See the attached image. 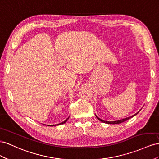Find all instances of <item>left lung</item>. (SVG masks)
Instances as JSON below:
<instances>
[{
	"label": "left lung",
	"instance_id": "1",
	"mask_svg": "<svg viewBox=\"0 0 159 159\" xmlns=\"http://www.w3.org/2000/svg\"><path fill=\"white\" fill-rule=\"evenodd\" d=\"M139 112L136 113L135 115H133L132 116H130V117H128V118H126V119H121V120H116V121H105V120H102V119H99V118H98L97 115H96V116H97L98 120H99L100 121H101V122H104V123H107V124H119V123H122V122H125V121H126V120H129V119H130V118L133 117V116H135L136 115H137L138 113H139Z\"/></svg>",
	"mask_w": 159,
	"mask_h": 159
}]
</instances>
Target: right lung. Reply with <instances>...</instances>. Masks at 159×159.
<instances>
[{"label": "right lung", "instance_id": "obj_1", "mask_svg": "<svg viewBox=\"0 0 159 159\" xmlns=\"http://www.w3.org/2000/svg\"><path fill=\"white\" fill-rule=\"evenodd\" d=\"M69 118H68V119H66L64 122H61V123H59V124H58L57 125H62V124H64V123H65V122L67 121V120L69 119ZM48 126H54V125H48Z\"/></svg>", "mask_w": 159, "mask_h": 159}]
</instances>
